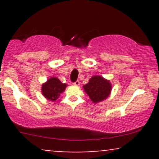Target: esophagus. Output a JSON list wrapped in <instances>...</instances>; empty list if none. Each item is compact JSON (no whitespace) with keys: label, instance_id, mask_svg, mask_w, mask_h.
<instances>
[{"label":"esophagus","instance_id":"esophagus-1","mask_svg":"<svg viewBox=\"0 0 159 159\" xmlns=\"http://www.w3.org/2000/svg\"><path fill=\"white\" fill-rule=\"evenodd\" d=\"M73 84L75 86H79L80 85V81H76L75 82H74Z\"/></svg>","mask_w":159,"mask_h":159}]
</instances>
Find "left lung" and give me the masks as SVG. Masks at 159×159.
<instances>
[{"label": "left lung", "mask_w": 159, "mask_h": 159, "mask_svg": "<svg viewBox=\"0 0 159 159\" xmlns=\"http://www.w3.org/2000/svg\"><path fill=\"white\" fill-rule=\"evenodd\" d=\"M83 87L86 93L94 103L100 102L107 98L111 91V82L99 75L93 76Z\"/></svg>", "instance_id": "obj_1"}]
</instances>
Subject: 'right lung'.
<instances>
[{"label": "right lung", "mask_w": 159, "mask_h": 159, "mask_svg": "<svg viewBox=\"0 0 159 159\" xmlns=\"http://www.w3.org/2000/svg\"><path fill=\"white\" fill-rule=\"evenodd\" d=\"M66 86L57 78H50L42 85V93L47 99L54 102L59 98L61 94L65 90Z\"/></svg>", "instance_id": "1"}]
</instances>
